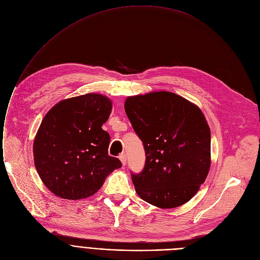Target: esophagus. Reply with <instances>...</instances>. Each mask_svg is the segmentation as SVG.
Segmentation results:
<instances>
[{"label": "esophagus", "mask_w": 260, "mask_h": 260, "mask_svg": "<svg viewBox=\"0 0 260 260\" xmlns=\"http://www.w3.org/2000/svg\"><path fill=\"white\" fill-rule=\"evenodd\" d=\"M118 158H119V160L122 161L123 166H126V162H127V155H126L125 153H122L121 155L118 156Z\"/></svg>", "instance_id": "1"}]
</instances>
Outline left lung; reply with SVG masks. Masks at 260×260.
Masks as SVG:
<instances>
[{
  "instance_id": "obj_1",
  "label": "left lung",
  "mask_w": 260,
  "mask_h": 260,
  "mask_svg": "<svg viewBox=\"0 0 260 260\" xmlns=\"http://www.w3.org/2000/svg\"><path fill=\"white\" fill-rule=\"evenodd\" d=\"M125 111L146 153L144 170L131 174L137 194L159 208L188 202L210 168V129L201 109L155 91L127 98Z\"/></svg>"
}]
</instances>
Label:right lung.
Returning a JSON list of instances; mask_svg holds the SVG:
<instances>
[{"label":"right lung","mask_w":260,"mask_h":260,"mask_svg":"<svg viewBox=\"0 0 260 260\" xmlns=\"http://www.w3.org/2000/svg\"><path fill=\"white\" fill-rule=\"evenodd\" d=\"M111 108L107 96L87 93L57 103L44 117L33 144L34 165L57 197H90L122 167L119 159L108 155L110 136L102 129Z\"/></svg>","instance_id":"add662e5"}]
</instances>
